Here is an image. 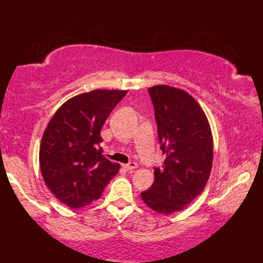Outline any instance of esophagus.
Listing matches in <instances>:
<instances>
[{"label": "esophagus", "instance_id": "1", "mask_svg": "<svg viewBox=\"0 0 263 263\" xmlns=\"http://www.w3.org/2000/svg\"><path fill=\"white\" fill-rule=\"evenodd\" d=\"M123 167L127 171H133V170H135L136 167H138V164L134 163V161H132V163H129V164H124Z\"/></svg>", "mask_w": 263, "mask_h": 263}]
</instances>
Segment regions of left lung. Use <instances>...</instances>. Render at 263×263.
Masks as SVG:
<instances>
[{
  "label": "left lung",
  "instance_id": "1",
  "mask_svg": "<svg viewBox=\"0 0 263 263\" xmlns=\"http://www.w3.org/2000/svg\"><path fill=\"white\" fill-rule=\"evenodd\" d=\"M148 93L166 158L163 167L154 170L153 184L141 197L154 212L172 214L206 186L213 164V136L202 107L188 92L157 85Z\"/></svg>",
  "mask_w": 263,
  "mask_h": 263
}]
</instances>
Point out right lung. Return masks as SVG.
<instances>
[{
    "instance_id": "add662e5",
    "label": "right lung",
    "mask_w": 263,
    "mask_h": 263,
    "mask_svg": "<svg viewBox=\"0 0 263 263\" xmlns=\"http://www.w3.org/2000/svg\"><path fill=\"white\" fill-rule=\"evenodd\" d=\"M125 95L121 89L81 93L61 105L46 125L39 149L42 176L68 207L78 210L98 200L120 170L103 156L100 130Z\"/></svg>"
}]
</instances>
